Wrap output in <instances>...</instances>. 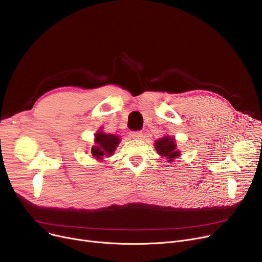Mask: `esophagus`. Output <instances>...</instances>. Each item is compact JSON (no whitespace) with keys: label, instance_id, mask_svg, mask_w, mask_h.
Listing matches in <instances>:
<instances>
[{"label":"esophagus","instance_id":"obj_1","mask_svg":"<svg viewBox=\"0 0 262 262\" xmlns=\"http://www.w3.org/2000/svg\"><path fill=\"white\" fill-rule=\"evenodd\" d=\"M143 134L141 132H130L129 137L132 139H141Z\"/></svg>","mask_w":262,"mask_h":262}]
</instances>
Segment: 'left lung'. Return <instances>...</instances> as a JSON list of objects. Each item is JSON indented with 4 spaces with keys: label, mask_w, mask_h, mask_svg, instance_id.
<instances>
[{
    "label": "left lung",
    "mask_w": 262,
    "mask_h": 262,
    "mask_svg": "<svg viewBox=\"0 0 262 262\" xmlns=\"http://www.w3.org/2000/svg\"><path fill=\"white\" fill-rule=\"evenodd\" d=\"M155 148L157 149V153L163 157H167L169 161H172L174 158L180 156V152L176 150L175 139L171 137H162L161 139L155 142Z\"/></svg>",
    "instance_id": "left-lung-1"
}]
</instances>
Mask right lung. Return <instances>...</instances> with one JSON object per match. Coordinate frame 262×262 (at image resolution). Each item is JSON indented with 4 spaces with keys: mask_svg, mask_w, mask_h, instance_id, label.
<instances>
[{
    "mask_svg": "<svg viewBox=\"0 0 262 262\" xmlns=\"http://www.w3.org/2000/svg\"><path fill=\"white\" fill-rule=\"evenodd\" d=\"M119 137L113 134H104L99 132L95 135V143L96 145L92 147L91 153L92 156L98 159H102L103 156L109 157L115 152L116 147L119 144Z\"/></svg>",
    "mask_w": 262,
    "mask_h": 262,
    "instance_id": "1",
    "label": "right lung"
}]
</instances>
